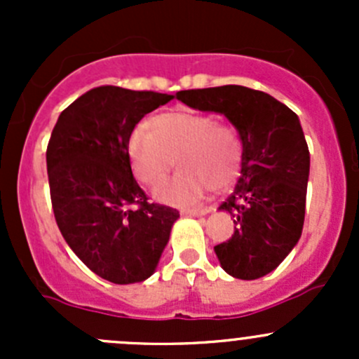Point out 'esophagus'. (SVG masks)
<instances>
[{"label": "esophagus", "instance_id": "obj_1", "mask_svg": "<svg viewBox=\"0 0 359 359\" xmlns=\"http://www.w3.org/2000/svg\"><path fill=\"white\" fill-rule=\"evenodd\" d=\"M212 212V208H184L182 215H193V217H201L206 213Z\"/></svg>", "mask_w": 359, "mask_h": 359}]
</instances>
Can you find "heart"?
<instances>
[{"instance_id": "obj_1", "label": "heart", "mask_w": 359, "mask_h": 359, "mask_svg": "<svg viewBox=\"0 0 359 359\" xmlns=\"http://www.w3.org/2000/svg\"><path fill=\"white\" fill-rule=\"evenodd\" d=\"M147 128L133 130L128 139V161L144 186L154 187L170 175L173 159L180 173L154 191L166 205H193L212 187L224 189L241 166V140L236 128L215 121L205 112L173 109L154 116Z\"/></svg>"}]
</instances>
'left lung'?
Returning <instances> with one entry per match:
<instances>
[{
	"instance_id": "obj_1",
	"label": "left lung",
	"mask_w": 359,
	"mask_h": 359,
	"mask_svg": "<svg viewBox=\"0 0 359 359\" xmlns=\"http://www.w3.org/2000/svg\"><path fill=\"white\" fill-rule=\"evenodd\" d=\"M177 99L224 114L240 133L241 177L219 206L234 219V234L213 250L233 278L266 276L302 234L309 149L299 116L269 93L240 85L182 90Z\"/></svg>"
}]
</instances>
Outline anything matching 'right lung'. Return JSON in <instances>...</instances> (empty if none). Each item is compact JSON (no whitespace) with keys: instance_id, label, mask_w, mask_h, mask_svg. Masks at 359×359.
Returning a JSON list of instances; mask_svg holds the SVG:
<instances>
[{"instance_id":"right-lung-1","label":"right lung","mask_w":359,"mask_h":359,"mask_svg":"<svg viewBox=\"0 0 359 359\" xmlns=\"http://www.w3.org/2000/svg\"><path fill=\"white\" fill-rule=\"evenodd\" d=\"M173 95L97 86L60 112L48 147L50 196L66 243L97 276L139 283L156 271L179 212L149 203L128 161V139Z\"/></svg>"}]
</instances>
